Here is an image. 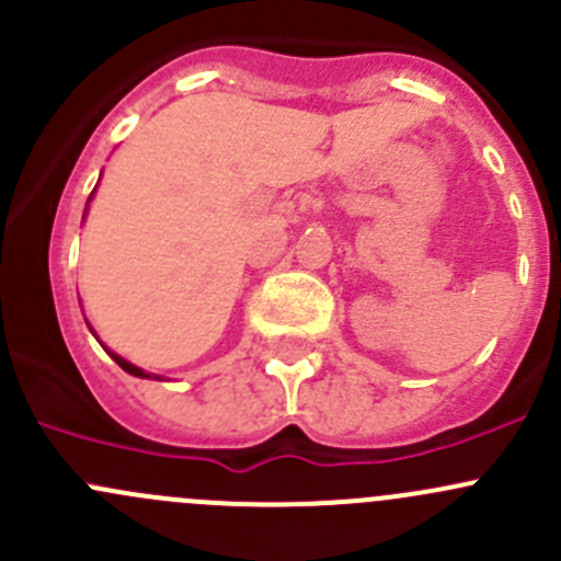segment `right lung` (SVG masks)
<instances>
[{
  "label": "right lung",
  "instance_id": "obj_1",
  "mask_svg": "<svg viewBox=\"0 0 561 561\" xmlns=\"http://www.w3.org/2000/svg\"><path fill=\"white\" fill-rule=\"evenodd\" d=\"M92 195H94V192H92ZM89 201H92V197H89ZM87 208H89V203H87ZM87 325H89V320H87ZM89 331L94 333V328L89 325ZM94 336H98V333H94ZM98 342H100V339H98ZM100 344H103V342H100ZM103 350H105L107 355H111L113 360H116L118 366H122L124 371H127V375H133V377H144V380H162V377H157V375H149V371H144V369H140V366H135V364H129V360H124L122 355H116V353H113V350H107L105 344H103Z\"/></svg>",
  "mask_w": 561,
  "mask_h": 561
}]
</instances>
